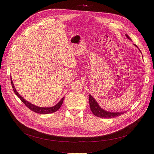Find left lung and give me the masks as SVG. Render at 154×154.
Returning a JSON list of instances; mask_svg holds the SVG:
<instances>
[{
	"instance_id": "1",
	"label": "left lung",
	"mask_w": 154,
	"mask_h": 154,
	"mask_svg": "<svg viewBox=\"0 0 154 154\" xmlns=\"http://www.w3.org/2000/svg\"><path fill=\"white\" fill-rule=\"evenodd\" d=\"M126 36H127L128 38L130 39L127 35H126ZM88 98H89L91 110L92 112V113L94 114V115L97 116V117L104 118H112L118 117V116H119L125 113L124 112H107L106 110H104L99 106V105L97 104V102L94 99V97L91 95H89Z\"/></svg>"
}]
</instances>
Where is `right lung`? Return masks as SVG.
Wrapping results in <instances>:
<instances>
[{"label":"right lung","mask_w":154,"mask_h":154,"mask_svg":"<svg viewBox=\"0 0 154 154\" xmlns=\"http://www.w3.org/2000/svg\"><path fill=\"white\" fill-rule=\"evenodd\" d=\"M11 85H12V87H13V91H14V92L15 93V94H16L18 97H19V98L20 99V100L23 102V103H24V105L27 107V108L35 112H36V113L42 114L53 113V112H54L57 111V110L60 108V106H62V103H63V101L64 97H63V98H62L61 100H60L57 105L53 106L48 107V108H44V107H39V106H35V105H32V104L30 103L29 102H28V101H27L26 100H25L21 96H20L19 94H18V93L17 92V91H16L15 87H14L13 83L12 80H11Z\"/></svg>","instance_id":"right-lung-1"}]
</instances>
